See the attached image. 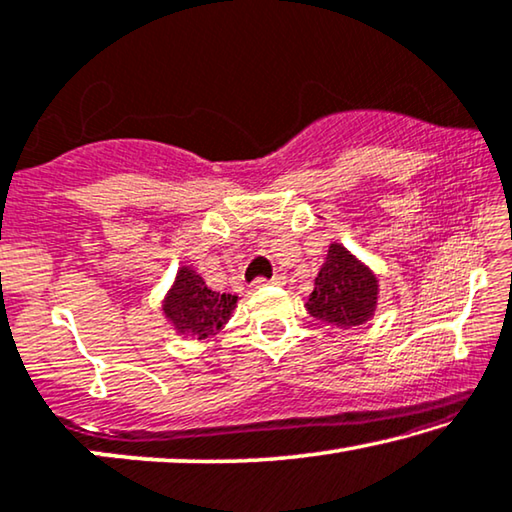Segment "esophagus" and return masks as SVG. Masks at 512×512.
Segmentation results:
<instances>
[{"label":"esophagus","instance_id":"1","mask_svg":"<svg viewBox=\"0 0 512 512\" xmlns=\"http://www.w3.org/2000/svg\"><path fill=\"white\" fill-rule=\"evenodd\" d=\"M266 285H282V276H273L271 280H266V278H257L255 282H253V287H266Z\"/></svg>","mask_w":512,"mask_h":512}]
</instances>
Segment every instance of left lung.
Wrapping results in <instances>:
<instances>
[{
	"instance_id": "obj_1",
	"label": "left lung",
	"mask_w": 512,
	"mask_h": 512,
	"mask_svg": "<svg viewBox=\"0 0 512 512\" xmlns=\"http://www.w3.org/2000/svg\"><path fill=\"white\" fill-rule=\"evenodd\" d=\"M377 276L340 243H331L305 308L319 322L352 329L375 315Z\"/></svg>"
}]
</instances>
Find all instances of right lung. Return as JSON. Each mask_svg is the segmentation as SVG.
<instances>
[{
    "mask_svg": "<svg viewBox=\"0 0 512 512\" xmlns=\"http://www.w3.org/2000/svg\"><path fill=\"white\" fill-rule=\"evenodd\" d=\"M236 299L239 296L213 292L190 266H181L163 301V312L179 335L204 340L227 324L236 308Z\"/></svg>",
    "mask_w": 512,
    "mask_h": 512,
    "instance_id": "add662e5",
    "label": "right lung"
}]
</instances>
